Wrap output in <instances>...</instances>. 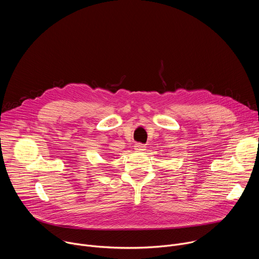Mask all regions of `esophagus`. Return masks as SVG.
<instances>
[{
  "mask_svg": "<svg viewBox=\"0 0 259 259\" xmlns=\"http://www.w3.org/2000/svg\"><path fill=\"white\" fill-rule=\"evenodd\" d=\"M134 149H135L136 152H142V151L145 150V146H144V144L138 142V143H136V144L134 145Z\"/></svg>",
  "mask_w": 259,
  "mask_h": 259,
  "instance_id": "1",
  "label": "esophagus"
}]
</instances>
